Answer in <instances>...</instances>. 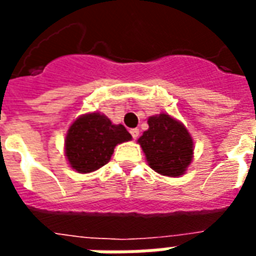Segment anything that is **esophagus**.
I'll return each mask as SVG.
<instances>
[{
  "label": "esophagus",
  "mask_w": 256,
  "mask_h": 256,
  "mask_svg": "<svg viewBox=\"0 0 256 256\" xmlns=\"http://www.w3.org/2000/svg\"><path fill=\"white\" fill-rule=\"evenodd\" d=\"M130 134H132V137H133L134 140H137L140 136V130L138 128H132V130H130Z\"/></svg>",
  "instance_id": "esophagus-1"
}]
</instances>
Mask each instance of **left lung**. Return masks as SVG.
<instances>
[{
  "mask_svg": "<svg viewBox=\"0 0 256 256\" xmlns=\"http://www.w3.org/2000/svg\"><path fill=\"white\" fill-rule=\"evenodd\" d=\"M150 128L138 138L146 162L162 176L180 177L190 164L193 140L182 123L167 114L148 119Z\"/></svg>",
  "mask_w": 256,
  "mask_h": 256,
  "instance_id": "1",
  "label": "left lung"
}]
</instances>
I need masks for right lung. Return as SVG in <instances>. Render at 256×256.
Here are the masks:
<instances>
[{
	"mask_svg": "<svg viewBox=\"0 0 256 256\" xmlns=\"http://www.w3.org/2000/svg\"><path fill=\"white\" fill-rule=\"evenodd\" d=\"M130 138L124 126L112 124L106 116L93 112L78 118L68 128L66 156L76 172H94L110 162L118 144Z\"/></svg>",
	"mask_w": 256,
	"mask_h": 256,
	"instance_id": "obj_1",
	"label": "right lung"
}]
</instances>
